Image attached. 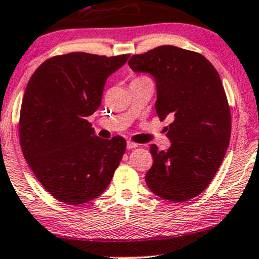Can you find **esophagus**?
Segmentation results:
<instances>
[{
	"instance_id": "34e87169",
	"label": "esophagus",
	"mask_w": 259,
	"mask_h": 259,
	"mask_svg": "<svg viewBox=\"0 0 259 259\" xmlns=\"http://www.w3.org/2000/svg\"><path fill=\"white\" fill-rule=\"evenodd\" d=\"M138 146H139V145L135 144V142H133V141H127L126 142V148H127V150H133V148H136Z\"/></svg>"
}]
</instances>
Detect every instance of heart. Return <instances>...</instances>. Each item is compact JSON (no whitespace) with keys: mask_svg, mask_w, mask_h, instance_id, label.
<instances>
[{"mask_svg":"<svg viewBox=\"0 0 259 259\" xmlns=\"http://www.w3.org/2000/svg\"><path fill=\"white\" fill-rule=\"evenodd\" d=\"M136 79H147V78H145V76H139V78H136Z\"/></svg>","mask_w":259,"mask_h":259,"instance_id":"1","label":"heart"}]
</instances>
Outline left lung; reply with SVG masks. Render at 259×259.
Instances as JSON below:
<instances>
[{"instance_id": "8db88e82", "label": "left lung", "mask_w": 259, "mask_h": 259, "mask_svg": "<svg viewBox=\"0 0 259 259\" xmlns=\"http://www.w3.org/2000/svg\"><path fill=\"white\" fill-rule=\"evenodd\" d=\"M127 64L153 76L157 114L173 119L168 151L151 145L148 189L171 202L191 200L213 180L230 141V108L221 76L200 53L169 45L134 55Z\"/></svg>"}]
</instances>
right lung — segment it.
<instances>
[{
	"mask_svg": "<svg viewBox=\"0 0 259 259\" xmlns=\"http://www.w3.org/2000/svg\"><path fill=\"white\" fill-rule=\"evenodd\" d=\"M129 57L56 56L45 61L26 85L20 146L32 173L58 201L75 206L99 197L119 165L125 139L99 138L88 117L101 105L107 78Z\"/></svg>",
	"mask_w": 259,
	"mask_h": 259,
	"instance_id": "add662e5",
	"label": "right lung"
}]
</instances>
